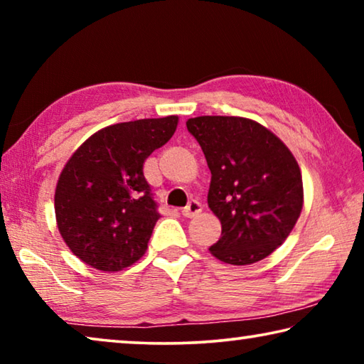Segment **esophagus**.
Returning a JSON list of instances; mask_svg holds the SVG:
<instances>
[{"label": "esophagus", "mask_w": 364, "mask_h": 364, "mask_svg": "<svg viewBox=\"0 0 364 364\" xmlns=\"http://www.w3.org/2000/svg\"><path fill=\"white\" fill-rule=\"evenodd\" d=\"M200 212H202V204L199 200H191L189 204L181 210V213L186 218H193V217H196V215H199Z\"/></svg>", "instance_id": "obj_1"}]
</instances>
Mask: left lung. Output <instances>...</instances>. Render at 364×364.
<instances>
[{
    "instance_id": "8db88e82",
    "label": "left lung",
    "mask_w": 364,
    "mask_h": 364,
    "mask_svg": "<svg viewBox=\"0 0 364 364\" xmlns=\"http://www.w3.org/2000/svg\"><path fill=\"white\" fill-rule=\"evenodd\" d=\"M212 180L208 207L221 223L210 249L218 260L252 264L286 241L304 207V183L287 146L244 117L202 115L186 122Z\"/></svg>"
}]
</instances>
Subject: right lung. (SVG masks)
<instances>
[{
	"mask_svg": "<svg viewBox=\"0 0 364 364\" xmlns=\"http://www.w3.org/2000/svg\"><path fill=\"white\" fill-rule=\"evenodd\" d=\"M176 125V115L115 123L72 154L58 180L54 210L60 236L80 260L114 273L144 255L160 215L143 165Z\"/></svg>",
	"mask_w": 364,
	"mask_h": 364,
	"instance_id": "right-lung-1",
	"label": "right lung"
}]
</instances>
